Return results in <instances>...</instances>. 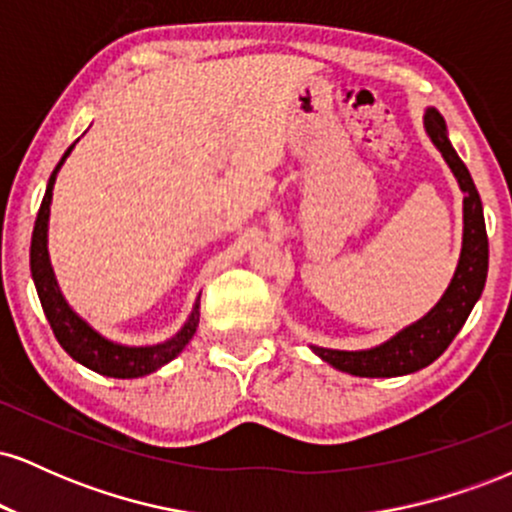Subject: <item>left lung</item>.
Here are the masks:
<instances>
[{
	"mask_svg": "<svg viewBox=\"0 0 512 512\" xmlns=\"http://www.w3.org/2000/svg\"><path fill=\"white\" fill-rule=\"evenodd\" d=\"M424 125L428 137L438 146L452 175L460 182V190L464 192V233L460 262H457L448 291L443 293L436 308L421 317L419 322H414V325L404 327L390 342L366 351H337L313 346V351L322 361L344 370V373L358 375V378H395V375L414 373V370L426 368L428 363L436 361L448 349L452 339L457 337V332L462 330V325L467 322L486 284L489 238H486L484 209H481L479 192L462 158L452 149L443 115L436 108H428L424 115Z\"/></svg>",
	"mask_w": 512,
	"mask_h": 512,
	"instance_id": "left-lung-1",
	"label": "left lung"
}]
</instances>
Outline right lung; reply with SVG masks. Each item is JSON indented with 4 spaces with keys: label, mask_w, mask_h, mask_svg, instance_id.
I'll return each mask as SVG.
<instances>
[{
    "label": "right lung",
    "mask_w": 512,
    "mask_h": 512,
    "mask_svg": "<svg viewBox=\"0 0 512 512\" xmlns=\"http://www.w3.org/2000/svg\"><path fill=\"white\" fill-rule=\"evenodd\" d=\"M74 144L64 151L62 161L57 163L48 180V190H45L43 204L38 209V219L33 226V238H31V274L35 281V289H38L40 305H43L45 317H48L52 332H55L57 342L74 361H79L81 366L96 370V373L108 375V378H142L166 366L168 361H173L175 356L185 349L187 342L195 337L197 325H199V298L192 310L190 320L185 322V327L170 337L168 342L154 344V346H122L110 342L98 334L93 327H88L79 315L69 308L64 301L60 286H57L55 274L50 267V255H48V219H50V202H52V185H55L57 170L62 168V163L67 161V156L72 154Z\"/></svg>",
    "instance_id": "add662e5"
}]
</instances>
